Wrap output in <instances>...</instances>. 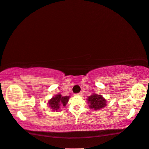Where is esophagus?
<instances>
[{
  "mask_svg": "<svg viewBox=\"0 0 149 149\" xmlns=\"http://www.w3.org/2000/svg\"><path fill=\"white\" fill-rule=\"evenodd\" d=\"M75 96H81L82 95V93L81 92H79V93H77V94H75Z\"/></svg>",
  "mask_w": 149,
  "mask_h": 149,
  "instance_id": "obj_1",
  "label": "esophagus"
}]
</instances>
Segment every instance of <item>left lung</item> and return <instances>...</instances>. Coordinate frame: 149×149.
<instances>
[{"instance_id": "left-lung-1", "label": "left lung", "mask_w": 149, "mask_h": 149, "mask_svg": "<svg viewBox=\"0 0 149 149\" xmlns=\"http://www.w3.org/2000/svg\"><path fill=\"white\" fill-rule=\"evenodd\" d=\"M88 101L89 107L94 110H100L105 107L106 105V100L101 95L92 94L88 97Z\"/></svg>"}]
</instances>
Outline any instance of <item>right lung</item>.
I'll list each match as a JSON object with an SVG mask.
<instances>
[{
  "label": "right lung",
  "instance_id": "1",
  "mask_svg": "<svg viewBox=\"0 0 149 149\" xmlns=\"http://www.w3.org/2000/svg\"><path fill=\"white\" fill-rule=\"evenodd\" d=\"M70 98V96H61V94H57L55 97H53L48 102L49 107L52 108L53 110H57L59 109L61 105L65 106L68 103Z\"/></svg>",
  "mask_w": 149,
  "mask_h": 149
}]
</instances>
